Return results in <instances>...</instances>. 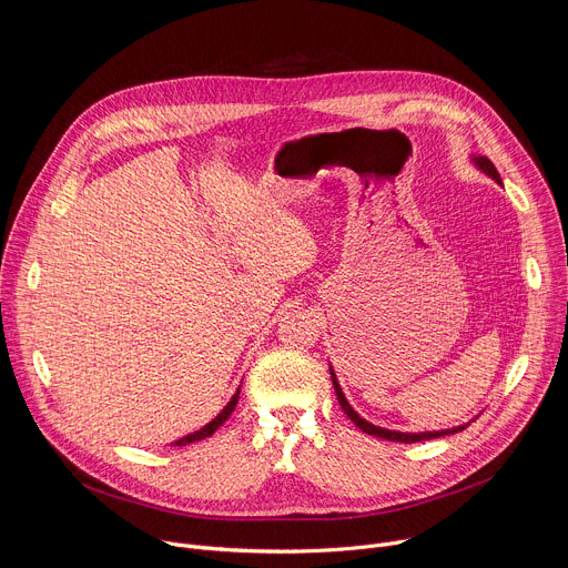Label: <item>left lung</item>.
<instances>
[{
    "mask_svg": "<svg viewBox=\"0 0 568 568\" xmlns=\"http://www.w3.org/2000/svg\"><path fill=\"white\" fill-rule=\"evenodd\" d=\"M476 164L488 173L497 184H501V178H499V173H497V169H495V164L490 159H485V156H478L476 159ZM331 375H333V386H335V393H337V399H339V404H342V409H344V414L362 429V432H366V434H371V436H377V438H384V440H393V443H420V440H432V438H440V436H449V434H456V432H463L467 425H460V427H454V429H445V432H425V434H402V432H390V429H382V427H375V425H371V423H366L364 418H359L355 412H353V407L351 404L346 402V397H344V393H342V388H339V382H337V377H335V373H333V368H331Z\"/></svg>",
    "mask_w": 568,
    "mask_h": 568,
    "instance_id": "1",
    "label": "left lung"
}]
</instances>
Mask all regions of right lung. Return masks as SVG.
Here are the masks:
<instances>
[{
  "label": "right lung",
  "mask_w": 568,
  "mask_h": 568,
  "mask_svg": "<svg viewBox=\"0 0 568 568\" xmlns=\"http://www.w3.org/2000/svg\"><path fill=\"white\" fill-rule=\"evenodd\" d=\"M237 397H240V390H235V395L231 397V402L226 404V407L222 409V414H220L215 420H211V423H209L206 427H202L200 432H195V434H191V436H184V438H180L175 445H191V443H195V440H204V438L213 436V434H215V429H217V427H222V425L226 423V418L233 414L235 404H237Z\"/></svg>",
  "instance_id": "add662e5"
}]
</instances>
